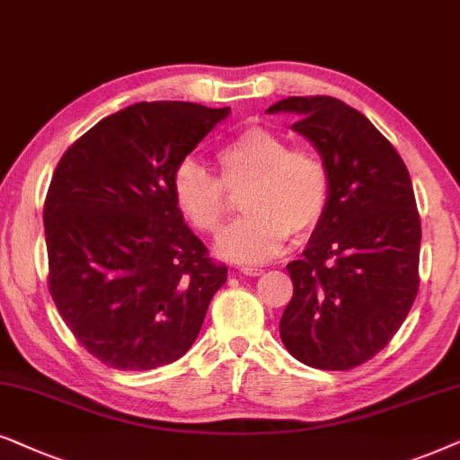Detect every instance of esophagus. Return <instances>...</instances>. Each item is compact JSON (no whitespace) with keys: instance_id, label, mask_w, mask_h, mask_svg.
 Here are the masks:
<instances>
[{"instance_id":"1","label":"esophagus","mask_w":460,"mask_h":460,"mask_svg":"<svg viewBox=\"0 0 460 460\" xmlns=\"http://www.w3.org/2000/svg\"><path fill=\"white\" fill-rule=\"evenodd\" d=\"M240 273H243V275H262L265 273V269H261V267H250V265H242L240 267Z\"/></svg>"}]
</instances>
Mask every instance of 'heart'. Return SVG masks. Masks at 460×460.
Masks as SVG:
<instances>
[{"instance_id": "1", "label": "heart", "mask_w": 460, "mask_h": 460, "mask_svg": "<svg viewBox=\"0 0 460 460\" xmlns=\"http://www.w3.org/2000/svg\"><path fill=\"white\" fill-rule=\"evenodd\" d=\"M218 179L193 159L172 172V198L198 234L217 235L231 210L230 193L242 195L243 218L220 235V256L237 262H265L288 235H305L320 225L330 199V170L322 155L288 146L279 134L248 126L217 149Z\"/></svg>"}]
</instances>
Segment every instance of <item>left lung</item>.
<instances>
[{
	"label": "left lung",
	"mask_w": 460,
	"mask_h": 460,
	"mask_svg": "<svg viewBox=\"0 0 460 460\" xmlns=\"http://www.w3.org/2000/svg\"><path fill=\"white\" fill-rule=\"evenodd\" d=\"M294 113L330 170V199L301 261L279 336L298 362L351 370L375 358L419 292L420 218L408 168L358 109L332 96H290L267 113Z\"/></svg>",
	"instance_id": "1"
}]
</instances>
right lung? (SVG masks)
<instances>
[{
  "label": "right lung",
  "mask_w": 460,
  "mask_h": 460,
  "mask_svg": "<svg viewBox=\"0 0 460 460\" xmlns=\"http://www.w3.org/2000/svg\"><path fill=\"white\" fill-rule=\"evenodd\" d=\"M229 107L137 102L79 137L44 204L48 288L98 362L153 370L189 351L226 267L182 220L174 168Z\"/></svg>",
  "instance_id": "obj_1"
}]
</instances>
